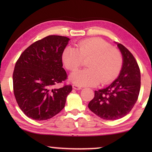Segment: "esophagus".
Listing matches in <instances>:
<instances>
[{
	"mask_svg": "<svg viewBox=\"0 0 152 152\" xmlns=\"http://www.w3.org/2000/svg\"><path fill=\"white\" fill-rule=\"evenodd\" d=\"M72 87H73V88L74 89H75V90H80V89H81V87L80 86H79L78 85H77V84H73L72 85Z\"/></svg>",
	"mask_w": 152,
	"mask_h": 152,
	"instance_id": "1",
	"label": "esophagus"
}]
</instances>
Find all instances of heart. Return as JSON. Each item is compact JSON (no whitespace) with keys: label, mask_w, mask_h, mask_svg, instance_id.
I'll return each mask as SVG.
<instances>
[{"label":"heart","mask_w":152,"mask_h":152,"mask_svg":"<svg viewBox=\"0 0 152 152\" xmlns=\"http://www.w3.org/2000/svg\"><path fill=\"white\" fill-rule=\"evenodd\" d=\"M62 60L68 70L74 72L88 60V68L74 72L71 80L78 86L107 84L117 78L121 70L123 58L121 51L101 38H91L80 42L77 48L67 47Z\"/></svg>","instance_id":"heart-1"}]
</instances>
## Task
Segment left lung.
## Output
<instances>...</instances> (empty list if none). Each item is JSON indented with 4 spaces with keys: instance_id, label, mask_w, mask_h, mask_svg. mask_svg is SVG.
<instances>
[{
    "instance_id": "8db88e82",
    "label": "left lung",
    "mask_w": 152,
    "mask_h": 152,
    "mask_svg": "<svg viewBox=\"0 0 152 152\" xmlns=\"http://www.w3.org/2000/svg\"><path fill=\"white\" fill-rule=\"evenodd\" d=\"M117 45L123 58L119 76L107 88L95 91L88 106L105 120H117L127 115L134 107L140 91L141 74L137 61L124 45Z\"/></svg>"
}]
</instances>
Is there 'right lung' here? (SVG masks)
Here are the masks:
<instances>
[{
	"mask_svg": "<svg viewBox=\"0 0 152 152\" xmlns=\"http://www.w3.org/2000/svg\"><path fill=\"white\" fill-rule=\"evenodd\" d=\"M69 40L64 36H47L29 45L15 64L14 95L20 109L30 119H49L65 107L72 86H55L68 78L62 67V53Z\"/></svg>",
	"mask_w": 152,
	"mask_h": 152,
	"instance_id": "obj_1",
	"label": "right lung"
}]
</instances>
